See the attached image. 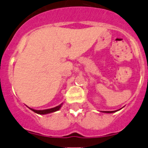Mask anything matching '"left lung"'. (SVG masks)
I'll list each match as a JSON object with an SVG mask.
<instances>
[{
	"label": "left lung",
	"instance_id": "1",
	"mask_svg": "<svg viewBox=\"0 0 148 148\" xmlns=\"http://www.w3.org/2000/svg\"><path fill=\"white\" fill-rule=\"evenodd\" d=\"M118 110H114V111H103L104 113H115V112H116V111Z\"/></svg>",
	"mask_w": 148,
	"mask_h": 148
}]
</instances>
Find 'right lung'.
Wrapping results in <instances>:
<instances>
[{"instance_id":"obj_1","label":"right lung","mask_w":148,"mask_h":148,"mask_svg":"<svg viewBox=\"0 0 148 148\" xmlns=\"http://www.w3.org/2000/svg\"><path fill=\"white\" fill-rule=\"evenodd\" d=\"M62 104H61L60 105L57 106V107H56V108H50V109H47V110H34V109H32V108H29L31 110L33 111V112H35V113H38V114L45 115V114H48V113H53V112H56V111H58V110H60V108H61V105H62Z\"/></svg>"}]
</instances>
